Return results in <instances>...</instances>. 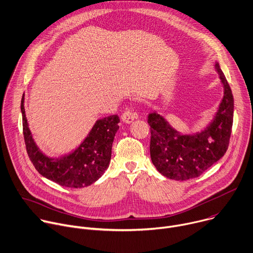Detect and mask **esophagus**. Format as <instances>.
<instances>
[{"mask_svg": "<svg viewBox=\"0 0 253 253\" xmlns=\"http://www.w3.org/2000/svg\"><path fill=\"white\" fill-rule=\"evenodd\" d=\"M137 118H138V114L135 113V112H133V111H131V110H129V109H127V110L122 114V116H121L122 121H123L124 123H127V124L132 123V122H133L135 119H137Z\"/></svg>", "mask_w": 253, "mask_h": 253, "instance_id": "obj_1", "label": "esophagus"}]
</instances>
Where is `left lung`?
Listing matches in <instances>:
<instances>
[{
  "label": "left lung",
  "instance_id": "1",
  "mask_svg": "<svg viewBox=\"0 0 253 253\" xmlns=\"http://www.w3.org/2000/svg\"><path fill=\"white\" fill-rule=\"evenodd\" d=\"M223 85V97L212 120L201 132L182 134L157 111L150 113V154L156 169L165 177L186 181L201 176L226 152L233 122V96L215 61Z\"/></svg>",
  "mask_w": 253,
  "mask_h": 253
}]
</instances>
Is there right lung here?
Here are the masks:
<instances>
[{"instance_id":"add662e5","label":"right lung","mask_w":253,"mask_h":253,"mask_svg":"<svg viewBox=\"0 0 253 253\" xmlns=\"http://www.w3.org/2000/svg\"><path fill=\"white\" fill-rule=\"evenodd\" d=\"M24 102L25 94L21 101L24 138L28 155L37 171L44 178L66 188H84L95 183L109 166L112 143L119 129V117L111 115L98 119L87 137L72 153L50 158L34 141Z\"/></svg>"}]
</instances>
